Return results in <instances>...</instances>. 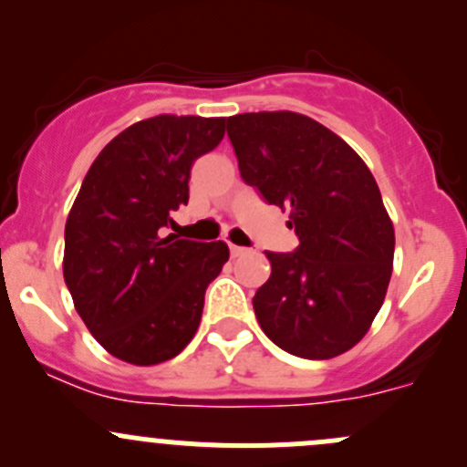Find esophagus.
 <instances>
[{
    "label": "esophagus",
    "instance_id": "esophagus-1",
    "mask_svg": "<svg viewBox=\"0 0 467 467\" xmlns=\"http://www.w3.org/2000/svg\"><path fill=\"white\" fill-rule=\"evenodd\" d=\"M230 255H233V257H242V255H246V248L234 246V244H230Z\"/></svg>",
    "mask_w": 467,
    "mask_h": 467
}]
</instances>
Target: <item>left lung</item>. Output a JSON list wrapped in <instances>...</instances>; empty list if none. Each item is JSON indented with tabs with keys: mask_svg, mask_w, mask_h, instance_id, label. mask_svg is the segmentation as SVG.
Returning <instances> with one entry per match:
<instances>
[{
	"mask_svg": "<svg viewBox=\"0 0 467 467\" xmlns=\"http://www.w3.org/2000/svg\"><path fill=\"white\" fill-rule=\"evenodd\" d=\"M244 182L289 210L291 253L266 251L271 277L253 309L268 338L303 359H332L364 338L393 271L395 233L364 160L298 112L228 117Z\"/></svg>",
	"mask_w": 467,
	"mask_h": 467,
	"instance_id": "obj_1",
	"label": "left lung"
}]
</instances>
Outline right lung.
I'll use <instances>...</instances> for the list:
<instances>
[{
	"label": "right lung",
	"instance_id": "add662e5",
	"mask_svg": "<svg viewBox=\"0 0 467 467\" xmlns=\"http://www.w3.org/2000/svg\"><path fill=\"white\" fill-rule=\"evenodd\" d=\"M223 117L158 115L97 155L65 223L63 275L78 317L121 361L153 366L196 334L223 242L167 234L190 201L192 164L223 140Z\"/></svg>",
	"mask_w": 467,
	"mask_h": 467
}]
</instances>
